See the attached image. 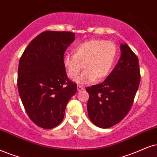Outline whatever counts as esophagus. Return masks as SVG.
I'll use <instances>...</instances> for the list:
<instances>
[{
  "instance_id": "esophagus-1",
  "label": "esophagus",
  "mask_w": 157,
  "mask_h": 157,
  "mask_svg": "<svg viewBox=\"0 0 157 157\" xmlns=\"http://www.w3.org/2000/svg\"><path fill=\"white\" fill-rule=\"evenodd\" d=\"M77 90H78V91H81V90H84V88H83L82 86H81V85H77Z\"/></svg>"
}]
</instances>
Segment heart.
<instances>
[{"label":"heart","mask_w":157,"mask_h":157,"mask_svg":"<svg viewBox=\"0 0 157 157\" xmlns=\"http://www.w3.org/2000/svg\"><path fill=\"white\" fill-rule=\"evenodd\" d=\"M73 55L63 59L67 76L77 77L82 67L85 70L75 80L78 84H88L106 79L112 72L117 57V47L111 41L90 40L74 48Z\"/></svg>","instance_id":"obj_1"}]
</instances>
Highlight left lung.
<instances>
[{
	"instance_id": "8db88e82",
	"label": "left lung",
	"mask_w": 157,
	"mask_h": 157,
	"mask_svg": "<svg viewBox=\"0 0 157 157\" xmlns=\"http://www.w3.org/2000/svg\"><path fill=\"white\" fill-rule=\"evenodd\" d=\"M120 59L106 80L86 88L88 117L101 128H109L124 118L139 86L138 57L125 43L120 44Z\"/></svg>"
}]
</instances>
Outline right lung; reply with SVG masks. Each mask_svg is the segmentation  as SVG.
<instances>
[{
    "label": "right lung",
    "mask_w": 157,
    "mask_h": 157,
    "mask_svg": "<svg viewBox=\"0 0 157 157\" xmlns=\"http://www.w3.org/2000/svg\"><path fill=\"white\" fill-rule=\"evenodd\" d=\"M75 36L70 32H43L29 43L19 60V96L29 117L40 128L59 125L77 92V84L69 80L63 65L64 52Z\"/></svg>",
    "instance_id": "right-lung-1"
}]
</instances>
